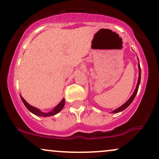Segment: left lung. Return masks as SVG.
I'll return each instance as SVG.
<instances>
[{
    "label": "left lung",
    "instance_id": "left-lung-1",
    "mask_svg": "<svg viewBox=\"0 0 159 159\" xmlns=\"http://www.w3.org/2000/svg\"><path fill=\"white\" fill-rule=\"evenodd\" d=\"M138 68H139V76H138V84H137V87H136V89L134 90V93L132 94V96H131L130 98H129V100L125 102L124 105H122L121 107H120L119 108L116 109V110H114V111H113L112 113H118V112H120V111L125 110L126 107H128L130 105V104L132 102L133 100H134V98H135L136 95H137V93H138V87H139V85H140V64L139 63H138Z\"/></svg>",
    "mask_w": 159,
    "mask_h": 159
}]
</instances>
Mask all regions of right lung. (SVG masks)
<instances>
[{
  "instance_id": "1",
  "label": "right lung",
  "mask_w": 159,
  "mask_h": 159,
  "mask_svg": "<svg viewBox=\"0 0 159 159\" xmlns=\"http://www.w3.org/2000/svg\"><path fill=\"white\" fill-rule=\"evenodd\" d=\"M21 96V100H22L23 103L25 104V106H26L27 108L28 109V110L30 111V112L33 113L34 114L36 115V116H44V117H46V116H53V115L57 114V113H59L60 111H61L62 109L63 108V107H64V105H65V99L63 98V99L62 100L61 102H60L59 105H58L57 106H56L55 107H54V108L53 109L52 111H50V112H48V113H43V112H41V111H40L39 109L36 108V107H33V106H31V105H29V104L27 103V102L25 101V100L22 97H21V96Z\"/></svg>"
}]
</instances>
